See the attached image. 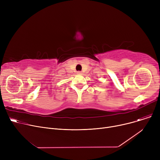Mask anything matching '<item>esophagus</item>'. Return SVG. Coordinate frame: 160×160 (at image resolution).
I'll use <instances>...</instances> for the list:
<instances>
[{"instance_id":"obj_1","label":"esophagus","mask_w":160,"mask_h":160,"mask_svg":"<svg viewBox=\"0 0 160 160\" xmlns=\"http://www.w3.org/2000/svg\"><path fill=\"white\" fill-rule=\"evenodd\" d=\"M77 74H82V72H81V71H78V72H77Z\"/></svg>"}]
</instances>
